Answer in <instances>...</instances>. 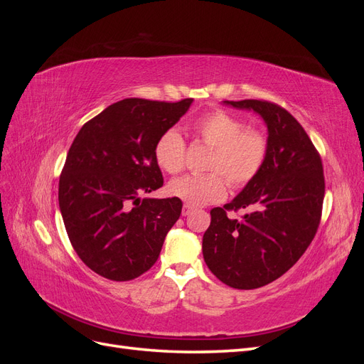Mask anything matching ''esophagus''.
<instances>
[{"label":"esophagus","mask_w":364,"mask_h":364,"mask_svg":"<svg viewBox=\"0 0 364 364\" xmlns=\"http://www.w3.org/2000/svg\"><path fill=\"white\" fill-rule=\"evenodd\" d=\"M193 211H194V206H191V205H188V203H185L183 208H182V215L186 217V215H190Z\"/></svg>","instance_id":"34e87169"}]
</instances>
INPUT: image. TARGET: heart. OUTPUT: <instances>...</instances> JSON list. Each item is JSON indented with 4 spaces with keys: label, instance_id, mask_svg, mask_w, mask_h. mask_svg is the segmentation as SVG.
I'll return each mask as SVG.
<instances>
[{
    "label": "heart",
    "instance_id": "1",
    "mask_svg": "<svg viewBox=\"0 0 364 364\" xmlns=\"http://www.w3.org/2000/svg\"><path fill=\"white\" fill-rule=\"evenodd\" d=\"M206 146L213 147L205 174L185 176L168 186L171 196L191 206L220 202L226 194V181L232 188H243L257 178L269 155V139L255 126L222 109L197 118L191 126ZM158 167L178 174L185 168L186 144L176 129L162 132L153 147Z\"/></svg>",
    "mask_w": 364,
    "mask_h": 364
}]
</instances>
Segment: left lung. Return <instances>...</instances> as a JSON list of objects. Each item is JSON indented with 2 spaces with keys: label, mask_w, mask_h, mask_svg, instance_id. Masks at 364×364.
<instances>
[{
  "label": "left lung",
  "mask_w": 364,
  "mask_h": 364,
  "mask_svg": "<svg viewBox=\"0 0 364 364\" xmlns=\"http://www.w3.org/2000/svg\"><path fill=\"white\" fill-rule=\"evenodd\" d=\"M252 109L269 129V155L259 174L223 208L211 209L203 235L206 266L223 284L238 290L262 287L297 262L313 241L322 218L323 165L297 119L266 100L225 102ZM252 207L241 220L229 210Z\"/></svg>",
  "instance_id": "8db88e82"
}]
</instances>
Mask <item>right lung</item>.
Listing matches in <instances>:
<instances>
[{
	"label": "right lung",
	"instance_id": "add662e5",
	"mask_svg": "<svg viewBox=\"0 0 364 364\" xmlns=\"http://www.w3.org/2000/svg\"><path fill=\"white\" fill-rule=\"evenodd\" d=\"M191 103L124 98L74 138L59 179V206L75 253L100 277L130 281L146 273L181 217L178 197L141 194L162 186L153 147Z\"/></svg>",
	"mask_w": 364,
	"mask_h": 364
}]
</instances>
